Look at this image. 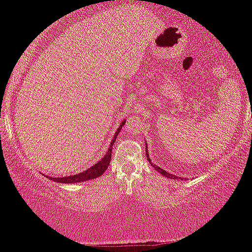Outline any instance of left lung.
<instances>
[{
	"instance_id": "1",
	"label": "left lung",
	"mask_w": 252,
	"mask_h": 252,
	"mask_svg": "<svg viewBox=\"0 0 252 252\" xmlns=\"http://www.w3.org/2000/svg\"><path fill=\"white\" fill-rule=\"evenodd\" d=\"M146 149H147V147H146ZM146 154H147V160H148V161H149V163H150V164H152V166H153V167H154V168H155V170H158V173H161V174H162V175H164V176H167V178H169V179H173V180H174V179H176V176H175V175H173V174H169V173H167V172H166V170H163L162 168H160V167H158V166H156V164H155V163H152V160H150V158H149L148 152H146Z\"/></svg>"
}]
</instances>
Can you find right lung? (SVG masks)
<instances>
[{
  "instance_id": "right-lung-1",
  "label": "right lung",
  "mask_w": 252,
  "mask_h": 252,
  "mask_svg": "<svg viewBox=\"0 0 252 252\" xmlns=\"http://www.w3.org/2000/svg\"><path fill=\"white\" fill-rule=\"evenodd\" d=\"M126 123V121H123L122 124L120 126V128L117 129L116 134H115L114 137H112L111 143H110V147L106 152V154L104 155V158L100 161H98L96 164H94L92 167H90L89 169L84 170L83 173H79V174L76 175H70V176H63V178H50L51 180L60 182V184H76V182H82V181H88V180H92V179H96L98 176H100L104 174L106 169H108L110 161H111V152H112V146H114L115 141H116L117 135L120 134L121 129Z\"/></svg>"
}]
</instances>
